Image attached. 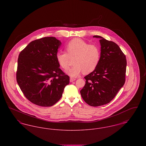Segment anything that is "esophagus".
Instances as JSON below:
<instances>
[{"label": "esophagus", "instance_id": "esophagus-1", "mask_svg": "<svg viewBox=\"0 0 146 146\" xmlns=\"http://www.w3.org/2000/svg\"><path fill=\"white\" fill-rule=\"evenodd\" d=\"M76 80V78H72V77L70 78V82H73Z\"/></svg>", "mask_w": 146, "mask_h": 146}]
</instances>
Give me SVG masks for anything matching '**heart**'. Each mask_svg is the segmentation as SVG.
Instances as JSON below:
<instances>
[{"label":"heart","instance_id":"b5f03b06","mask_svg":"<svg viewBox=\"0 0 146 146\" xmlns=\"http://www.w3.org/2000/svg\"><path fill=\"white\" fill-rule=\"evenodd\" d=\"M66 52L59 51L56 58L61 67L66 70L68 68L70 58L75 57L74 66L67 70L72 77L78 76L82 72L89 73L97 67L101 58V50L95 44H89L80 39L76 38L70 40L66 46Z\"/></svg>","mask_w":146,"mask_h":146}]
</instances>
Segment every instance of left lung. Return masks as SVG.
<instances>
[{"label":"left lung","instance_id":"obj_1","mask_svg":"<svg viewBox=\"0 0 146 146\" xmlns=\"http://www.w3.org/2000/svg\"><path fill=\"white\" fill-rule=\"evenodd\" d=\"M93 37L100 39L101 58L96 69L84 77L80 94L87 104L97 107L110 103L123 86L127 62L116 43L99 35Z\"/></svg>","mask_w":146,"mask_h":146}]
</instances>
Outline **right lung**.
I'll list each match as a JSON object with an SVG mask.
<instances>
[{
	"mask_svg": "<svg viewBox=\"0 0 146 146\" xmlns=\"http://www.w3.org/2000/svg\"><path fill=\"white\" fill-rule=\"evenodd\" d=\"M61 45L55 37H44L31 42L19 54L16 80L25 96L34 104L53 106L70 83V76L60 68L56 58Z\"/></svg>",
	"mask_w": 146,
	"mask_h": 146,
	"instance_id": "right-lung-1",
	"label": "right lung"
}]
</instances>
